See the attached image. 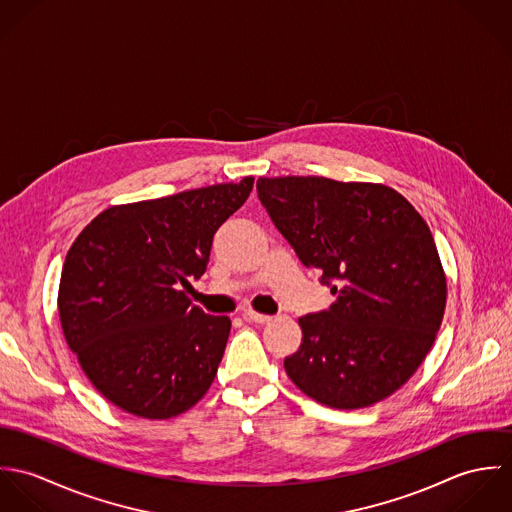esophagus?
I'll return each instance as SVG.
<instances>
[{
  "label": "esophagus",
  "instance_id": "obj_1",
  "mask_svg": "<svg viewBox=\"0 0 512 512\" xmlns=\"http://www.w3.org/2000/svg\"><path fill=\"white\" fill-rule=\"evenodd\" d=\"M244 319L252 321V323H270L272 315H264V313H256V311L248 309V311H244Z\"/></svg>",
  "mask_w": 512,
  "mask_h": 512
}]
</instances>
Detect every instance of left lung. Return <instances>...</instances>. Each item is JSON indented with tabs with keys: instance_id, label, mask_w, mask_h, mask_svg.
I'll return each mask as SVG.
<instances>
[{
	"instance_id": "8db88e82",
	"label": "left lung",
	"mask_w": 512,
	"mask_h": 512,
	"mask_svg": "<svg viewBox=\"0 0 512 512\" xmlns=\"http://www.w3.org/2000/svg\"><path fill=\"white\" fill-rule=\"evenodd\" d=\"M258 199L303 266L337 301L299 317L284 366L309 398L339 410L394 394L430 353L447 284L420 213L380 183L260 177Z\"/></svg>"
}]
</instances>
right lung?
<instances>
[{
	"label": "right lung",
	"instance_id": "obj_1",
	"mask_svg": "<svg viewBox=\"0 0 512 512\" xmlns=\"http://www.w3.org/2000/svg\"><path fill=\"white\" fill-rule=\"evenodd\" d=\"M254 177L116 205L73 242L59 286L65 339L94 388L120 410L167 420L211 388L230 333L185 295L209 264L220 224Z\"/></svg>",
	"mask_w": 512,
	"mask_h": 512
}]
</instances>
